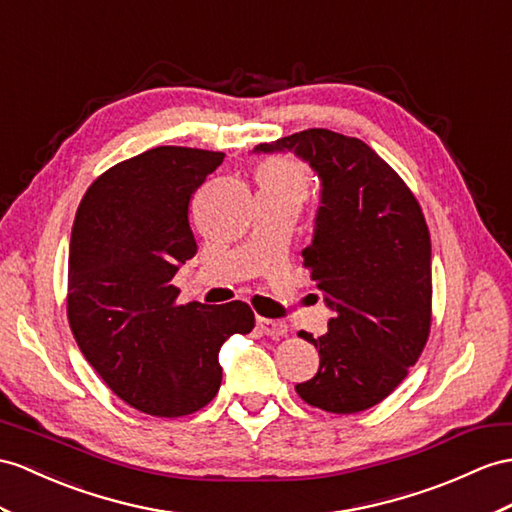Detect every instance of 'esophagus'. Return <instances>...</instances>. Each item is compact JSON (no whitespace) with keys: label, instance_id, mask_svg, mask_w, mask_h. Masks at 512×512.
Masks as SVG:
<instances>
[{"label":"esophagus","instance_id":"1","mask_svg":"<svg viewBox=\"0 0 512 512\" xmlns=\"http://www.w3.org/2000/svg\"><path fill=\"white\" fill-rule=\"evenodd\" d=\"M256 326H258V330L263 332V334L273 336V339H278V336H284L286 332H289V326H286L284 321H278V319L258 317V319H256Z\"/></svg>","mask_w":512,"mask_h":512}]
</instances>
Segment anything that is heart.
Wrapping results in <instances>:
<instances>
[{"label": "heart", "instance_id": "obj_1", "mask_svg": "<svg viewBox=\"0 0 512 512\" xmlns=\"http://www.w3.org/2000/svg\"><path fill=\"white\" fill-rule=\"evenodd\" d=\"M260 184H276V186H291L297 191H306L308 176L304 167L293 158H269L260 167Z\"/></svg>", "mask_w": 512, "mask_h": 512}]
</instances>
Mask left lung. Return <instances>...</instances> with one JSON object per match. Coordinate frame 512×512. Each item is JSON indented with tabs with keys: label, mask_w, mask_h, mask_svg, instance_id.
<instances>
[{
	"label": "left lung",
	"mask_w": 512,
	"mask_h": 512,
	"mask_svg": "<svg viewBox=\"0 0 512 512\" xmlns=\"http://www.w3.org/2000/svg\"><path fill=\"white\" fill-rule=\"evenodd\" d=\"M295 149L321 178L315 239L302 256L334 310L328 332H297L319 350L297 395L334 415L380 404L408 376L432 326L430 232L408 184L354 136L310 128L256 152Z\"/></svg>",
	"instance_id": "left-lung-1"
}]
</instances>
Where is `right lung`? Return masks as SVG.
<instances>
[{
	"instance_id": "add662e5",
	"label": "right lung",
	"mask_w": 512,
	"mask_h": 512,
	"mask_svg": "<svg viewBox=\"0 0 512 512\" xmlns=\"http://www.w3.org/2000/svg\"><path fill=\"white\" fill-rule=\"evenodd\" d=\"M223 152L162 145L86 189L69 243L67 317L108 389L152 417L193 415L221 386L219 347L254 328L245 302L178 304L171 280L197 254L189 204Z\"/></svg>"
}]
</instances>
